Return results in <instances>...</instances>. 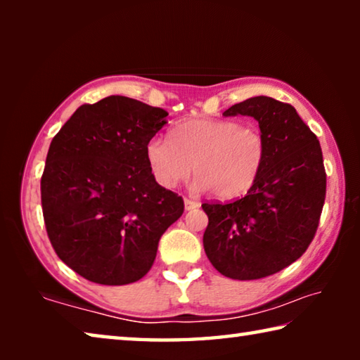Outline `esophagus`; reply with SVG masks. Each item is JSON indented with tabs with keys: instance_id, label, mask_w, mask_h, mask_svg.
I'll list each match as a JSON object with an SVG mask.
<instances>
[{
	"instance_id": "esophagus-1",
	"label": "esophagus",
	"mask_w": 360,
	"mask_h": 360,
	"mask_svg": "<svg viewBox=\"0 0 360 360\" xmlns=\"http://www.w3.org/2000/svg\"><path fill=\"white\" fill-rule=\"evenodd\" d=\"M198 206H200V203L195 202V200H191V198H186V200H184V208H186L187 211L198 208Z\"/></svg>"
}]
</instances>
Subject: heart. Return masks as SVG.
I'll list each match as a JSON object with an SVG mask.
<instances>
[{"label":"heart","mask_w":360,"mask_h":360,"mask_svg":"<svg viewBox=\"0 0 360 360\" xmlns=\"http://www.w3.org/2000/svg\"><path fill=\"white\" fill-rule=\"evenodd\" d=\"M144 150L150 173L162 187L173 188L195 172V191H214L217 198L233 200L257 182L266 143L257 129L238 120L193 119L176 125L169 139L150 138Z\"/></svg>","instance_id":"obj_1"}]
</instances>
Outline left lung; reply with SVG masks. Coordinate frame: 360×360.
Returning <instances> with one entry per match:
<instances>
[{
	"mask_svg": "<svg viewBox=\"0 0 360 360\" xmlns=\"http://www.w3.org/2000/svg\"><path fill=\"white\" fill-rule=\"evenodd\" d=\"M251 115L266 143L265 163L245 197L202 205L205 252L224 276L240 281L281 271L307 251L326 200L319 139L289 103L254 96L224 115Z\"/></svg>",
	"mask_w": 360,
	"mask_h": 360,
	"instance_id": "obj_1",
	"label": "left lung"
}]
</instances>
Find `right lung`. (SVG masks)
<instances>
[{
  "label": "right lung",
  "mask_w": 360,
  "mask_h": 360,
  "mask_svg": "<svg viewBox=\"0 0 360 360\" xmlns=\"http://www.w3.org/2000/svg\"><path fill=\"white\" fill-rule=\"evenodd\" d=\"M167 115L111 95L79 106L52 139L41 178L46 230L60 260L89 281L141 279L184 212V200L157 184L146 160Z\"/></svg>",
  "instance_id": "right-lung-1"
}]
</instances>
